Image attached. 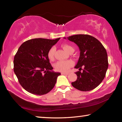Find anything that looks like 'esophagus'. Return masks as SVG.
<instances>
[{"label":"esophagus","instance_id":"34e87169","mask_svg":"<svg viewBox=\"0 0 122 122\" xmlns=\"http://www.w3.org/2000/svg\"><path fill=\"white\" fill-rule=\"evenodd\" d=\"M61 74H62V75H69V73H63V72H62V73H61Z\"/></svg>","mask_w":122,"mask_h":122}]
</instances>
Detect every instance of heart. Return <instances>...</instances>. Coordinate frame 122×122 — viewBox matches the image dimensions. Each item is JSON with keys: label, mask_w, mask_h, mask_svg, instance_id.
Instances as JSON below:
<instances>
[{"label": "heart", "mask_w": 122, "mask_h": 122, "mask_svg": "<svg viewBox=\"0 0 122 122\" xmlns=\"http://www.w3.org/2000/svg\"><path fill=\"white\" fill-rule=\"evenodd\" d=\"M62 47L65 50L66 52L69 53L71 51L74 50V48L68 44H63L62 45ZM55 51V47H52L49 49L47 56H48V59L50 60H53L54 58V54ZM74 65V62L71 60H67V61H60L57 62L55 64L54 67L57 70V71L66 72L71 67Z\"/></svg>", "instance_id": "1"}]
</instances>
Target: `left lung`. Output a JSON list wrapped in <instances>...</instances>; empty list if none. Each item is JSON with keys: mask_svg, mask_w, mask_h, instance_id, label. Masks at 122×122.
Wrapping results in <instances>:
<instances>
[{"mask_svg": "<svg viewBox=\"0 0 122 122\" xmlns=\"http://www.w3.org/2000/svg\"><path fill=\"white\" fill-rule=\"evenodd\" d=\"M64 39H66L64 38ZM79 48L80 57L75 68L77 80L71 85L77 89L87 92L94 89L104 79L108 68L106 49L97 39L87 34H77L67 37ZM83 66V71L80 70Z\"/></svg>", "mask_w": 122, "mask_h": 122, "instance_id": "8db88e82", "label": "left lung"}]
</instances>
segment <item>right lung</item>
Wrapping results in <instances>:
<instances>
[{
	"label": "right lung",
	"instance_id": "right-lung-1",
	"mask_svg": "<svg viewBox=\"0 0 122 122\" xmlns=\"http://www.w3.org/2000/svg\"><path fill=\"white\" fill-rule=\"evenodd\" d=\"M60 39H30L18 49L14 58V71L20 85L28 92L42 95L55 86L61 73L53 71L47 54Z\"/></svg>",
	"mask_w": 122,
	"mask_h": 122
}]
</instances>
